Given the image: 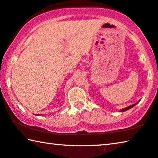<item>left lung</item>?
Wrapping results in <instances>:
<instances>
[{
  "instance_id": "obj_1",
  "label": "left lung",
  "mask_w": 158,
  "mask_h": 158,
  "mask_svg": "<svg viewBox=\"0 0 158 158\" xmlns=\"http://www.w3.org/2000/svg\"><path fill=\"white\" fill-rule=\"evenodd\" d=\"M139 102H139H137L136 103H135V104H133V105H131V106H128V107H125V108H123V109H122V110H120V112H124V111H126V110H129V109H131V108H132V107H134L135 106H136V104H138Z\"/></svg>"
}]
</instances>
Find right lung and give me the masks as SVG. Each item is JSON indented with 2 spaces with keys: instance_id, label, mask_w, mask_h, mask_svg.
Returning a JSON list of instances; mask_svg holds the SVG:
<instances>
[{
  "instance_id": "add662e5",
  "label": "right lung",
  "mask_w": 158,
  "mask_h": 158,
  "mask_svg": "<svg viewBox=\"0 0 158 158\" xmlns=\"http://www.w3.org/2000/svg\"><path fill=\"white\" fill-rule=\"evenodd\" d=\"M36 115H39V114H36Z\"/></svg>"
}]
</instances>
